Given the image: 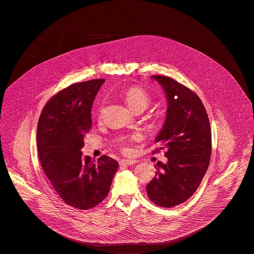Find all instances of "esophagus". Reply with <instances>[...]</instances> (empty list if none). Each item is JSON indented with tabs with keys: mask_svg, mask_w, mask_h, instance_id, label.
Here are the masks:
<instances>
[{
	"mask_svg": "<svg viewBox=\"0 0 254 254\" xmlns=\"http://www.w3.org/2000/svg\"><path fill=\"white\" fill-rule=\"evenodd\" d=\"M120 165H133L136 163L135 160H129V159H121L119 161Z\"/></svg>",
	"mask_w": 254,
	"mask_h": 254,
	"instance_id": "34e87169",
	"label": "esophagus"
}]
</instances>
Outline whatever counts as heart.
I'll use <instances>...</instances> for the list:
<instances>
[{"instance_id": "b5f03b06", "label": "heart", "mask_w": 254, "mask_h": 254, "mask_svg": "<svg viewBox=\"0 0 254 254\" xmlns=\"http://www.w3.org/2000/svg\"><path fill=\"white\" fill-rule=\"evenodd\" d=\"M122 95L126 104L133 111L146 109L151 101L149 93L139 85L130 86L123 92Z\"/></svg>"}]
</instances>
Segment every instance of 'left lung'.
Wrapping results in <instances>:
<instances>
[{"instance_id":"left-lung-1","label":"left lung","mask_w":254,"mask_h":254,"mask_svg":"<svg viewBox=\"0 0 254 254\" xmlns=\"http://www.w3.org/2000/svg\"><path fill=\"white\" fill-rule=\"evenodd\" d=\"M166 96L164 124L155 138L164 149L167 163L157 162L155 177L146 186L150 200L162 207L185 202L205 175L211 155V130L199 97L187 87L165 76H152Z\"/></svg>"}]
</instances>
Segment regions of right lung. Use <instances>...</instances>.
Here are the masks:
<instances>
[{
  "mask_svg": "<svg viewBox=\"0 0 254 254\" xmlns=\"http://www.w3.org/2000/svg\"><path fill=\"white\" fill-rule=\"evenodd\" d=\"M105 82L96 79L73 84L45 105L37 127L41 165L66 204L87 210L109 193L118 162L108 156L94 163L83 156L84 137L92 126L91 108Z\"/></svg>",
  "mask_w": 254,
  "mask_h": 254,
  "instance_id": "1",
  "label": "right lung"
}]
</instances>
